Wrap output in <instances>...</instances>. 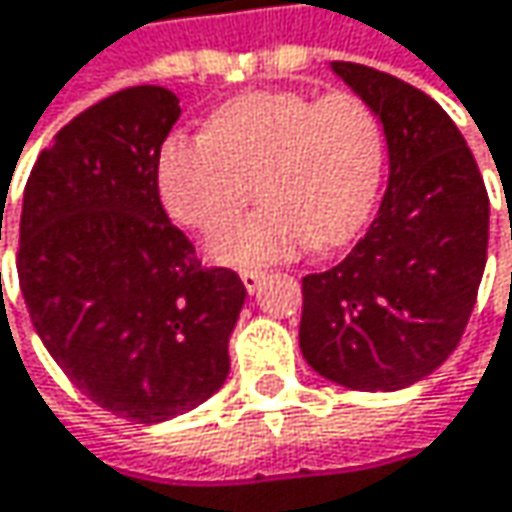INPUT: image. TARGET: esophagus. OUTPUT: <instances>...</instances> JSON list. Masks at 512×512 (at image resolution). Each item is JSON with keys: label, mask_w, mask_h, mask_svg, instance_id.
<instances>
[{"label": "esophagus", "mask_w": 512, "mask_h": 512, "mask_svg": "<svg viewBox=\"0 0 512 512\" xmlns=\"http://www.w3.org/2000/svg\"><path fill=\"white\" fill-rule=\"evenodd\" d=\"M240 278H243V287H246L249 293H255L257 287H260V281H263V272H257V269H243Z\"/></svg>", "instance_id": "1"}]
</instances>
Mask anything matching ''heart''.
I'll use <instances>...</instances> for the list:
<instances>
[{
  "label": "heart",
  "instance_id": "obj_1",
  "mask_svg": "<svg viewBox=\"0 0 512 512\" xmlns=\"http://www.w3.org/2000/svg\"><path fill=\"white\" fill-rule=\"evenodd\" d=\"M381 175V122L346 90L319 99L299 90L237 96L210 114L205 134H169L155 163L166 216L205 237L249 205L255 184L263 208L210 243L228 266L349 243L375 208Z\"/></svg>",
  "mask_w": 512,
  "mask_h": 512
}]
</instances>
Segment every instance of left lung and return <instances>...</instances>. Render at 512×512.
Listing matches in <instances>:
<instances>
[{
    "instance_id": "obj_1",
    "label": "left lung",
    "mask_w": 512,
    "mask_h": 512,
    "mask_svg": "<svg viewBox=\"0 0 512 512\" xmlns=\"http://www.w3.org/2000/svg\"><path fill=\"white\" fill-rule=\"evenodd\" d=\"M384 122L390 184L343 263L302 278L299 346L328 381L393 393L457 349L487 266L489 196L440 105L390 72L334 61Z\"/></svg>"
}]
</instances>
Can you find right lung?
<instances>
[{
    "label": "right lung",
    "mask_w": 512,
    "mask_h": 512,
    "mask_svg": "<svg viewBox=\"0 0 512 512\" xmlns=\"http://www.w3.org/2000/svg\"><path fill=\"white\" fill-rule=\"evenodd\" d=\"M178 117L158 84L90 105L40 152L20 216L17 272L37 337L93 404L137 425L225 384L246 302L240 275L202 266L161 205L155 163Z\"/></svg>",
    "instance_id": "right-lung-1"
}]
</instances>
